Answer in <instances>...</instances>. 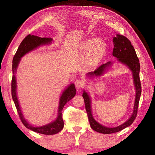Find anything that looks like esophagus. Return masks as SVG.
Masks as SVG:
<instances>
[{
    "label": "esophagus",
    "instance_id": "1",
    "mask_svg": "<svg viewBox=\"0 0 155 155\" xmlns=\"http://www.w3.org/2000/svg\"><path fill=\"white\" fill-rule=\"evenodd\" d=\"M75 86L76 87H77V90H81V89H82L84 86V82L83 80H81V79H78L75 81Z\"/></svg>",
    "mask_w": 155,
    "mask_h": 155
}]
</instances>
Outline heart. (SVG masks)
I'll list each match as a JSON object with an SVG mask.
<instances>
[{
  "instance_id": "1",
  "label": "heart",
  "mask_w": 155,
  "mask_h": 155,
  "mask_svg": "<svg viewBox=\"0 0 155 155\" xmlns=\"http://www.w3.org/2000/svg\"><path fill=\"white\" fill-rule=\"evenodd\" d=\"M81 51L87 53V62L95 65L103 59L107 51V44L102 39L87 40L81 44Z\"/></svg>"
}]
</instances>
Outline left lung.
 Listing matches in <instances>:
<instances>
[{
    "label": "left lung",
    "mask_w": 155,
    "mask_h": 155,
    "mask_svg": "<svg viewBox=\"0 0 155 155\" xmlns=\"http://www.w3.org/2000/svg\"><path fill=\"white\" fill-rule=\"evenodd\" d=\"M113 41H114V48L113 50V55L116 57L119 61L127 65L132 71L133 82H134L136 90V95L134 109H133V114L127 122L123 123L122 124L118 126V127L109 128L99 124L98 122H97L94 120L92 113H91L90 98L87 93L85 91H83V98L84 99V102H85V109L86 111H87L91 127L96 132L103 133V134H111V133H117L132 124V123L134 122L135 119L137 117L139 102H140L141 93V86L140 79V64L134 47L132 46L130 40L124 35H117L116 37H114V39H113ZM111 65V61L101 65V66L97 68V69L94 70V72L87 73V76L90 77H99V76L103 74L104 71L108 69V68Z\"/></svg>",
    "instance_id": "1"
}]
</instances>
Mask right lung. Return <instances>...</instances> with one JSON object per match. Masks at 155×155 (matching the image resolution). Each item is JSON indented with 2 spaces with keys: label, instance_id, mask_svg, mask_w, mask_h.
<instances>
[{
  "label": "right lung",
  "instance_id": "obj_1",
  "mask_svg": "<svg viewBox=\"0 0 155 155\" xmlns=\"http://www.w3.org/2000/svg\"><path fill=\"white\" fill-rule=\"evenodd\" d=\"M52 41V40L51 38H40V37L30 35L29 34V35H28L26 37L20 44V46L17 50V52H15L14 57V59H13L12 64L13 77L12 80V96L21 121H22V124L25 125V127L28 128V129L33 130L34 132L48 135L57 134V133L61 131L63 129V128H64V122L62 118V110L65 104L75 96L77 91H76L74 84L72 83L70 85H68V87L62 93L61 96L60 97V101L58 109V116H57V119L54 122L50 123L48 124L42 126V127H35L31 126L30 124H28L27 120L24 118L22 111H21L16 94L17 85L15 74L16 73L18 65L20 61L21 57L24 56L27 52L33 51V50L35 49L39 46L50 44Z\"/></svg>",
  "mask_w": 155,
  "mask_h": 155
}]
</instances>
